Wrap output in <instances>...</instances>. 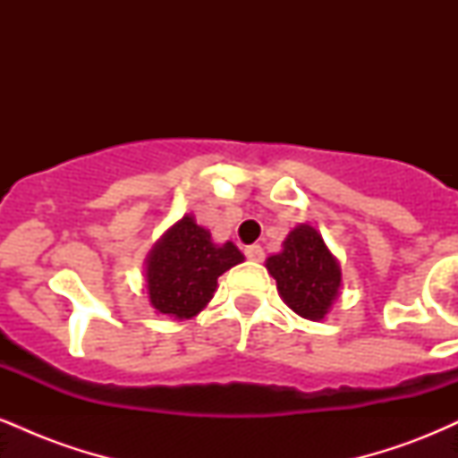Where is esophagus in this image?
<instances>
[{
    "mask_svg": "<svg viewBox=\"0 0 458 458\" xmlns=\"http://www.w3.org/2000/svg\"><path fill=\"white\" fill-rule=\"evenodd\" d=\"M245 256L250 260L260 262L262 259H265V250H262L260 245H250V247H245Z\"/></svg>",
    "mask_w": 458,
    "mask_h": 458,
    "instance_id": "1",
    "label": "esophagus"
}]
</instances>
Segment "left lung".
Listing matches in <instances>:
<instances>
[{
    "mask_svg": "<svg viewBox=\"0 0 458 458\" xmlns=\"http://www.w3.org/2000/svg\"><path fill=\"white\" fill-rule=\"evenodd\" d=\"M282 301L308 320H323L343 288V269L314 225L299 224L286 234L282 251L265 260Z\"/></svg>",
    "mask_w": 458,
    "mask_h": 458,
    "instance_id": "8db88e82",
    "label": "left lung"
}]
</instances>
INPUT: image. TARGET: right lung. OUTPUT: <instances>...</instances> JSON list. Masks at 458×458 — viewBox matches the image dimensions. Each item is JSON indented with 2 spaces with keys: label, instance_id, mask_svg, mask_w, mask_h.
Segmentation results:
<instances>
[{
  "label": "right lung",
  "instance_id": "1",
  "mask_svg": "<svg viewBox=\"0 0 458 458\" xmlns=\"http://www.w3.org/2000/svg\"><path fill=\"white\" fill-rule=\"evenodd\" d=\"M243 260L233 241L215 243L191 213L182 215L146 254L144 288L150 308L174 320L196 317L217 291V277Z\"/></svg>",
  "mask_w": 458,
  "mask_h": 458
}]
</instances>
